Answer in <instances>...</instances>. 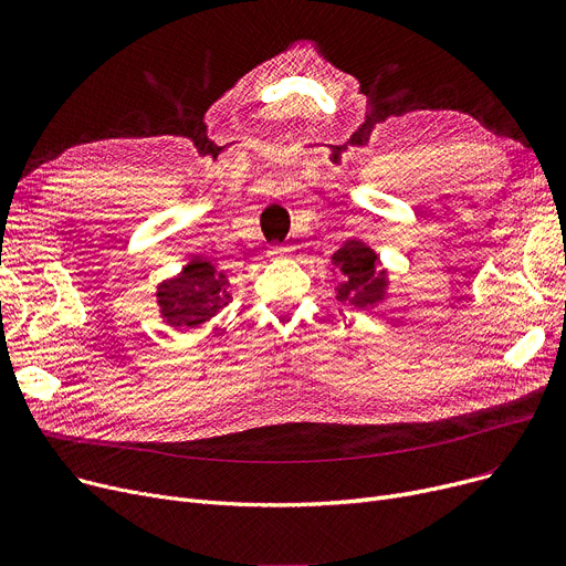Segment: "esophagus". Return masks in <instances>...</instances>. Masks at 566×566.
Returning <instances> with one entry per match:
<instances>
[{
    "label": "esophagus",
    "instance_id": "esophagus-1",
    "mask_svg": "<svg viewBox=\"0 0 566 566\" xmlns=\"http://www.w3.org/2000/svg\"><path fill=\"white\" fill-rule=\"evenodd\" d=\"M271 254H273V256H291V254H293V248H289V245H284V248H273Z\"/></svg>",
    "mask_w": 566,
    "mask_h": 566
}]
</instances>
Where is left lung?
Listing matches in <instances>:
<instances>
[{"instance_id":"1","label":"left lung","mask_w":566,"mask_h":566,"mask_svg":"<svg viewBox=\"0 0 566 566\" xmlns=\"http://www.w3.org/2000/svg\"><path fill=\"white\" fill-rule=\"evenodd\" d=\"M333 263L339 271V284L335 286L339 303L367 307L382 298L385 271H378V256L365 243L348 241L335 252Z\"/></svg>"}]
</instances>
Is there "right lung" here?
Masks as SVG:
<instances>
[{
    "label": "right lung",
    "mask_w": 566,
    "mask_h": 566,
    "mask_svg": "<svg viewBox=\"0 0 566 566\" xmlns=\"http://www.w3.org/2000/svg\"><path fill=\"white\" fill-rule=\"evenodd\" d=\"M229 280L213 263L195 259L184 273L158 286V305L174 328H197L231 303Z\"/></svg>",
    "instance_id": "right-lung-1"
}]
</instances>
